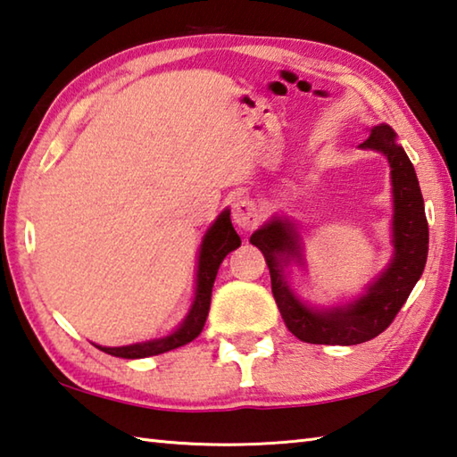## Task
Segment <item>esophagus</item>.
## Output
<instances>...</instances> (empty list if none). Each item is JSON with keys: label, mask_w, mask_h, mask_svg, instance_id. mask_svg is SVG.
<instances>
[{"label": "esophagus", "mask_w": 457, "mask_h": 457, "mask_svg": "<svg viewBox=\"0 0 457 457\" xmlns=\"http://www.w3.org/2000/svg\"><path fill=\"white\" fill-rule=\"evenodd\" d=\"M232 219L243 230H253L261 222V211L253 199H240L232 209Z\"/></svg>", "instance_id": "obj_1"}]
</instances>
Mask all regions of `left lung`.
Segmentation results:
<instances>
[{
    "mask_svg": "<svg viewBox=\"0 0 457 457\" xmlns=\"http://www.w3.org/2000/svg\"><path fill=\"white\" fill-rule=\"evenodd\" d=\"M360 149L386 154L390 162L394 193V256L388 269L370 284L362 296L352 300L350 304L328 310L304 306L284 277V266H288L290 261L303 262V248L298 245V232L292 222L274 217L251 237V243L261 248L269 264L272 295L282 320L303 342L354 346L376 338L394 322L395 314L400 312L424 272L428 258V220L414 165L406 151L395 143V133L388 125L374 127Z\"/></svg>",
    "mask_w": 457,
    "mask_h": 457,
    "instance_id": "left-lung-1",
    "label": "left lung"
}]
</instances>
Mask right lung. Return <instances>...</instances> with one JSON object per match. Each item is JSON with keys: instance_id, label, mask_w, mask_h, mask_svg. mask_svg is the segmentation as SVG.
I'll list each match as a JSON object with an SVG mask.
<instances>
[{"instance_id": "1", "label": "right lung", "mask_w": 457, "mask_h": 457, "mask_svg": "<svg viewBox=\"0 0 457 457\" xmlns=\"http://www.w3.org/2000/svg\"><path fill=\"white\" fill-rule=\"evenodd\" d=\"M238 246H240V237L237 235L235 227H232L230 211L227 209L219 214V219L214 220V225L209 230H206V235L203 238L199 270H196L195 300L183 324H180L173 334H169L165 338H159V340H149V342L131 344V346H119V348H103V346H97V348L107 352L111 356L133 360V358L157 356V354H162V352L183 346L187 342H193L196 336L201 334L203 326L206 322V316H209L212 284H214V278H217L219 266L222 261H225V256Z\"/></svg>"}]
</instances>
